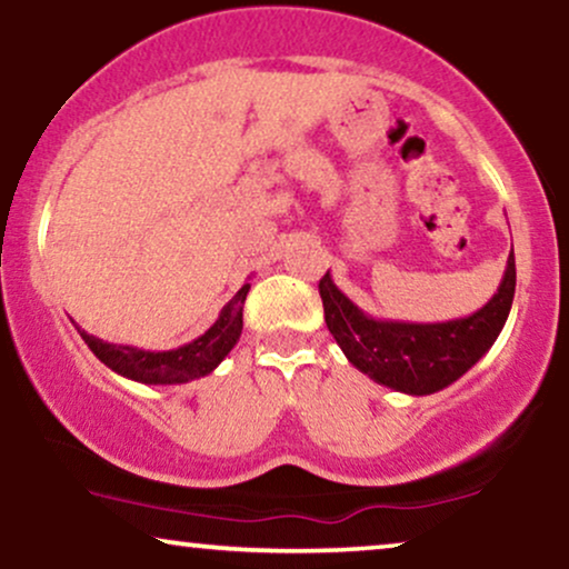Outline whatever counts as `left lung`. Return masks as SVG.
<instances>
[{"label":"left lung","instance_id":"obj_1","mask_svg":"<svg viewBox=\"0 0 569 569\" xmlns=\"http://www.w3.org/2000/svg\"><path fill=\"white\" fill-rule=\"evenodd\" d=\"M331 337L369 380L409 396H430L460 380L492 348L511 312L516 291L513 248L498 293L473 316L443 323L371 318L337 289L329 272L318 283Z\"/></svg>","mask_w":569,"mask_h":569}]
</instances>
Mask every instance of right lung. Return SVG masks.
Returning <instances> with one entry per match:
<instances>
[{"mask_svg": "<svg viewBox=\"0 0 569 569\" xmlns=\"http://www.w3.org/2000/svg\"><path fill=\"white\" fill-rule=\"evenodd\" d=\"M248 289H251V283H243V289L221 307L217 323L206 335L176 350H141L133 348V345L103 342V339L88 335L80 326H77V331H80L84 345L96 352L98 361L107 363L109 369L128 377V380L143 385L192 382L211 375L224 361L227 352L238 345L240 331H243V305Z\"/></svg>", "mask_w": 569, "mask_h": 569, "instance_id": "1", "label": "right lung"}]
</instances>
